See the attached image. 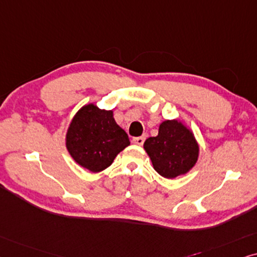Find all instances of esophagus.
I'll return each mask as SVG.
<instances>
[{"mask_svg":"<svg viewBox=\"0 0 257 257\" xmlns=\"http://www.w3.org/2000/svg\"><path fill=\"white\" fill-rule=\"evenodd\" d=\"M145 140H146L145 136H140V138L133 139V142H134L135 145H138V146H142L143 143H145Z\"/></svg>","mask_w":257,"mask_h":257,"instance_id":"esophagus-1","label":"esophagus"}]
</instances>
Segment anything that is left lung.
<instances>
[{"label": "left lung", "instance_id": "left-lung-1", "mask_svg": "<svg viewBox=\"0 0 257 257\" xmlns=\"http://www.w3.org/2000/svg\"><path fill=\"white\" fill-rule=\"evenodd\" d=\"M143 147L154 169L166 179L187 174L196 163L200 152L193 132L177 119L163 121L157 136L147 139Z\"/></svg>", "mask_w": 257, "mask_h": 257}]
</instances>
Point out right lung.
<instances>
[{"label": "right lung", "mask_w": 257, "mask_h": 257, "mask_svg": "<svg viewBox=\"0 0 257 257\" xmlns=\"http://www.w3.org/2000/svg\"><path fill=\"white\" fill-rule=\"evenodd\" d=\"M131 145L128 135L115 122L112 110L85 104L71 119L66 147L75 162L91 173L108 168L119 152Z\"/></svg>", "instance_id": "obj_1"}]
</instances>
